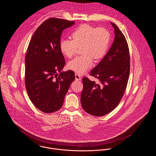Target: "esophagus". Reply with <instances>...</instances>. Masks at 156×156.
Masks as SVG:
<instances>
[{
  "mask_svg": "<svg viewBox=\"0 0 156 156\" xmlns=\"http://www.w3.org/2000/svg\"><path fill=\"white\" fill-rule=\"evenodd\" d=\"M75 80H77V81H80V80H81V76H80L79 74H78V73H75Z\"/></svg>",
  "mask_w": 156,
  "mask_h": 156,
  "instance_id": "1",
  "label": "esophagus"
}]
</instances>
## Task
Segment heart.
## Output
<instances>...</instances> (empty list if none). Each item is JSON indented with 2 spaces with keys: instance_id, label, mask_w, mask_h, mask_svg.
Returning a JSON list of instances; mask_svg holds the SVG:
<instances>
[{
  "instance_id": "1",
  "label": "heart",
  "mask_w": 156,
  "mask_h": 156,
  "mask_svg": "<svg viewBox=\"0 0 156 156\" xmlns=\"http://www.w3.org/2000/svg\"><path fill=\"white\" fill-rule=\"evenodd\" d=\"M72 40L62 39L60 50L63 55L70 58L82 47L83 55L69 61L68 67L78 74H82L93 64V58H103L108 50L110 36L108 30L103 27L96 28L88 24H83L72 33Z\"/></svg>"
}]
</instances>
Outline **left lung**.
<instances>
[{
	"instance_id": "left-lung-1",
	"label": "left lung",
	"mask_w": 156,
	"mask_h": 156,
	"mask_svg": "<svg viewBox=\"0 0 156 156\" xmlns=\"http://www.w3.org/2000/svg\"><path fill=\"white\" fill-rule=\"evenodd\" d=\"M115 40L107 54L90 72L101 85L87 77L83 78L81 96L84 110L96 116L111 112L120 103L126 90L129 75L130 56L126 40L119 28L113 23Z\"/></svg>"
}]
</instances>
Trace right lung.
Wrapping results in <instances>:
<instances>
[{
    "label": "right lung",
    "instance_id": "1",
    "mask_svg": "<svg viewBox=\"0 0 156 156\" xmlns=\"http://www.w3.org/2000/svg\"><path fill=\"white\" fill-rule=\"evenodd\" d=\"M74 21L50 18L41 24L32 37L25 56V84L36 108L46 113L62 108L69 86L72 71L62 72L65 60L60 50L62 31Z\"/></svg>",
    "mask_w": 156,
    "mask_h": 156
}]
</instances>
